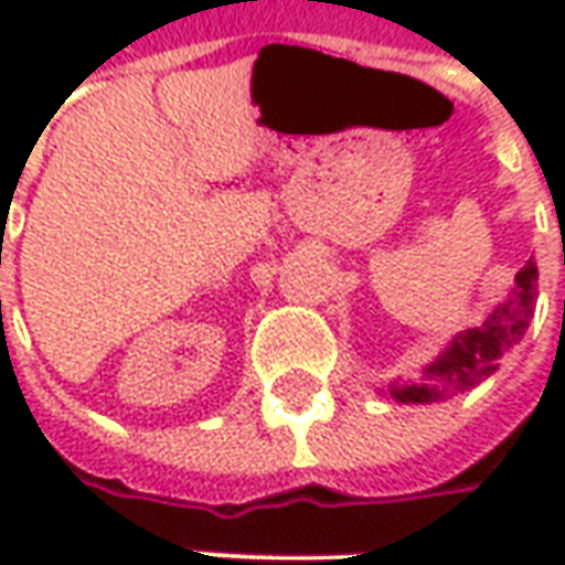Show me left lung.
Segmentation results:
<instances>
[{
    "instance_id": "left-lung-1",
    "label": "left lung",
    "mask_w": 565,
    "mask_h": 565,
    "mask_svg": "<svg viewBox=\"0 0 565 565\" xmlns=\"http://www.w3.org/2000/svg\"><path fill=\"white\" fill-rule=\"evenodd\" d=\"M535 284H539V266L535 259H526L518 275L509 296L499 302L490 318L481 327L457 332L441 354L424 369V375L408 381L403 387H391V396L405 405H429L450 399L454 393L472 391L475 384L490 379L499 369V360L521 342L523 332L530 327V318L535 311Z\"/></svg>"
}]
</instances>
